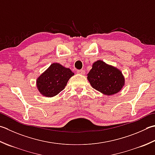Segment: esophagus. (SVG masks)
<instances>
[{"label":"esophagus","mask_w":155,"mask_h":155,"mask_svg":"<svg viewBox=\"0 0 155 155\" xmlns=\"http://www.w3.org/2000/svg\"><path fill=\"white\" fill-rule=\"evenodd\" d=\"M77 72L79 74H85V71H84V70H78Z\"/></svg>","instance_id":"esophagus-1"}]
</instances>
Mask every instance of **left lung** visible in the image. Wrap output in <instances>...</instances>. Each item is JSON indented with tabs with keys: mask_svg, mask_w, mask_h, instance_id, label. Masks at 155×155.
Returning a JSON list of instances; mask_svg holds the SVG:
<instances>
[{
	"mask_svg": "<svg viewBox=\"0 0 155 155\" xmlns=\"http://www.w3.org/2000/svg\"><path fill=\"white\" fill-rule=\"evenodd\" d=\"M87 79L93 89L105 95L119 93L125 84V78L121 71L102 60L93 64Z\"/></svg>",
	"mask_w": 155,
	"mask_h": 155,
	"instance_id": "obj_1",
	"label": "left lung"
}]
</instances>
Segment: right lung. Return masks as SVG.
Returning a JSON list of instances; mask_svg holds the SVG:
<instances>
[{
	"label": "right lung",
	"instance_id": "1",
	"mask_svg": "<svg viewBox=\"0 0 155 155\" xmlns=\"http://www.w3.org/2000/svg\"><path fill=\"white\" fill-rule=\"evenodd\" d=\"M74 74L70 68L53 63L37 78L36 86L42 95L52 97L64 89Z\"/></svg>",
	"mask_w": 155,
	"mask_h": 155
}]
</instances>
